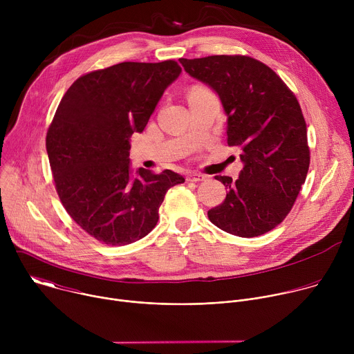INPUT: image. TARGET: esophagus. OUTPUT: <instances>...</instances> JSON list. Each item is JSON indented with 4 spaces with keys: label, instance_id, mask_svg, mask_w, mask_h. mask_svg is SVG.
Wrapping results in <instances>:
<instances>
[{
    "label": "esophagus",
    "instance_id": "obj_1",
    "mask_svg": "<svg viewBox=\"0 0 354 354\" xmlns=\"http://www.w3.org/2000/svg\"><path fill=\"white\" fill-rule=\"evenodd\" d=\"M207 176L203 174H197V172H192L187 175V180L189 182H201V180H206Z\"/></svg>",
    "mask_w": 354,
    "mask_h": 354
}]
</instances>
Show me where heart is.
Masks as SVG:
<instances>
[{
	"mask_svg": "<svg viewBox=\"0 0 354 354\" xmlns=\"http://www.w3.org/2000/svg\"><path fill=\"white\" fill-rule=\"evenodd\" d=\"M207 89H205V88H200V86H196L192 92H190V95H193V93H200V92H206Z\"/></svg>",
	"mask_w": 354,
	"mask_h": 354,
	"instance_id": "heart-1",
	"label": "heart"
}]
</instances>
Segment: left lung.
<instances>
[{"instance_id": "1", "label": "left lung", "mask_w": 354, "mask_h": 354, "mask_svg": "<svg viewBox=\"0 0 354 354\" xmlns=\"http://www.w3.org/2000/svg\"><path fill=\"white\" fill-rule=\"evenodd\" d=\"M185 71L210 86L227 115V142L243 164L239 178L216 176L227 196L207 216L223 231L252 238L290 213L304 185L307 124L294 93L266 64L246 56L180 59Z\"/></svg>"}]
</instances>
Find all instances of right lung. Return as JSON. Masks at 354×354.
<instances>
[{"label":"right lung","instance_id":"1","mask_svg":"<svg viewBox=\"0 0 354 354\" xmlns=\"http://www.w3.org/2000/svg\"><path fill=\"white\" fill-rule=\"evenodd\" d=\"M182 68L120 63L80 77L66 92L46 137L59 197L71 218L106 245H127L157 225L169 187L185 178L171 169L134 171L129 149Z\"/></svg>","mask_w":354,"mask_h":354}]
</instances>
